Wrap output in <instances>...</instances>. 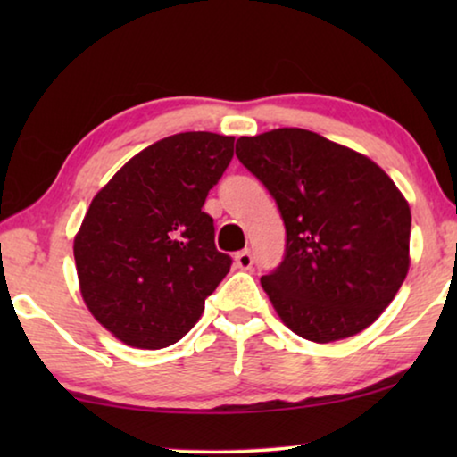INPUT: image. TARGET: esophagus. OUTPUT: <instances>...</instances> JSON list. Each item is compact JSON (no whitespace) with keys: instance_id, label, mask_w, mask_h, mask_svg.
<instances>
[{"instance_id":"34e87169","label":"esophagus","mask_w":457,"mask_h":457,"mask_svg":"<svg viewBox=\"0 0 457 457\" xmlns=\"http://www.w3.org/2000/svg\"><path fill=\"white\" fill-rule=\"evenodd\" d=\"M235 264L241 268V270H249V268L253 266V255L249 249H243V252H239L235 255Z\"/></svg>"}]
</instances>
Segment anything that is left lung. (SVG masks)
<instances>
[{
    "mask_svg": "<svg viewBox=\"0 0 457 457\" xmlns=\"http://www.w3.org/2000/svg\"><path fill=\"white\" fill-rule=\"evenodd\" d=\"M237 158L283 216V262L262 287L308 341L358 335L397 295L410 268L411 214L383 168L305 129L237 139Z\"/></svg>",
    "mask_w": 457,
    "mask_h": 457,
    "instance_id": "left-lung-1",
    "label": "left lung"
}]
</instances>
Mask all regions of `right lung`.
Wrapping results in <instances>:
<instances>
[{
    "label": "right lung",
    "instance_id": "right-lung-1",
    "mask_svg": "<svg viewBox=\"0 0 457 457\" xmlns=\"http://www.w3.org/2000/svg\"><path fill=\"white\" fill-rule=\"evenodd\" d=\"M233 147L235 137L204 130L166 137L93 197L74 237L80 293L127 345L162 349L183 339L230 270L202 208Z\"/></svg>",
    "mask_w": 457,
    "mask_h": 457
}]
</instances>
